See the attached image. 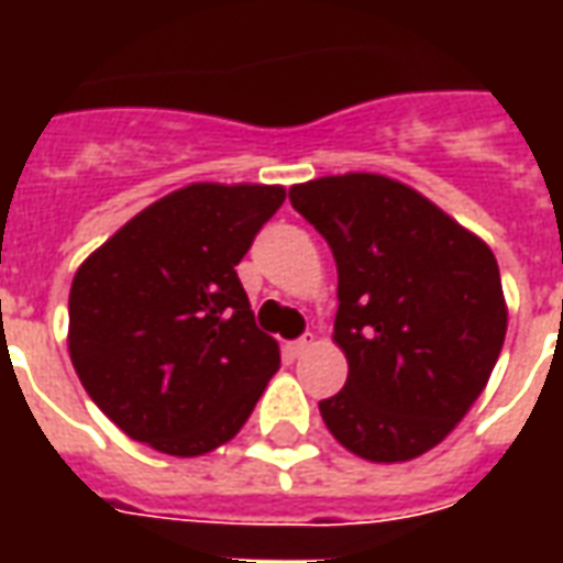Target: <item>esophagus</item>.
<instances>
[{"instance_id":"1","label":"esophagus","mask_w":563,"mask_h":563,"mask_svg":"<svg viewBox=\"0 0 563 563\" xmlns=\"http://www.w3.org/2000/svg\"><path fill=\"white\" fill-rule=\"evenodd\" d=\"M313 346V334H305V338H298V341L286 343V353L292 355V358H301Z\"/></svg>"}]
</instances>
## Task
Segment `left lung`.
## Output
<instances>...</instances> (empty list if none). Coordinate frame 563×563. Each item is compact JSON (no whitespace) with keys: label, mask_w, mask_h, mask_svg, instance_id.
Wrapping results in <instances>:
<instances>
[{"label":"left lung","mask_w":563,"mask_h":563,"mask_svg":"<svg viewBox=\"0 0 563 563\" xmlns=\"http://www.w3.org/2000/svg\"><path fill=\"white\" fill-rule=\"evenodd\" d=\"M338 262L334 341L350 362L322 422L367 461H410L492 377L507 305L495 253L410 186L338 174L289 189Z\"/></svg>","instance_id":"8db88e82"}]
</instances>
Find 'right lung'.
Segmentation results:
<instances>
[{
  "instance_id": "1",
  "label": "right lung",
  "mask_w": 563,
  "mask_h": 563,
  "mask_svg": "<svg viewBox=\"0 0 563 563\" xmlns=\"http://www.w3.org/2000/svg\"><path fill=\"white\" fill-rule=\"evenodd\" d=\"M283 186L192 184L153 201L75 274L68 353L132 440L192 459L232 440L280 367L234 265Z\"/></svg>"
}]
</instances>
